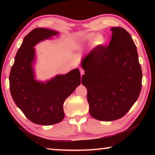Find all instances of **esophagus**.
<instances>
[{
    "label": "esophagus",
    "mask_w": 155,
    "mask_h": 155,
    "mask_svg": "<svg viewBox=\"0 0 155 155\" xmlns=\"http://www.w3.org/2000/svg\"><path fill=\"white\" fill-rule=\"evenodd\" d=\"M80 70V73H81V75L82 76L83 74H84V72H85V71H84V70L82 69V68H81V69L79 70Z\"/></svg>",
    "instance_id": "esophagus-1"
}]
</instances>
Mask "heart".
Returning <instances> with one entry per match:
<instances>
[{"instance_id": "obj_1", "label": "heart", "mask_w": 155, "mask_h": 155, "mask_svg": "<svg viewBox=\"0 0 155 155\" xmlns=\"http://www.w3.org/2000/svg\"><path fill=\"white\" fill-rule=\"evenodd\" d=\"M94 40V43L95 45L96 46H103L106 42V38L103 35H96L94 33H90V34H87V35H85L81 38V41L83 42H90L91 40Z\"/></svg>"}]
</instances>
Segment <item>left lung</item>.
<instances>
[{"instance_id": "obj_1", "label": "left lung", "mask_w": 155, "mask_h": 155, "mask_svg": "<svg viewBox=\"0 0 155 155\" xmlns=\"http://www.w3.org/2000/svg\"><path fill=\"white\" fill-rule=\"evenodd\" d=\"M111 30L109 45L97 46L82 61V83L87 90L90 114L101 121L127 114L142 85L137 48L130 35L121 27Z\"/></svg>"}]
</instances>
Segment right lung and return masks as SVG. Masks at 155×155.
<instances>
[{"label":"right lung","instance_id":"1","mask_svg":"<svg viewBox=\"0 0 155 155\" xmlns=\"http://www.w3.org/2000/svg\"><path fill=\"white\" fill-rule=\"evenodd\" d=\"M57 34L56 31L43 28L31 31L18 49L9 74L13 100L25 116L37 124L48 126L61 122L65 116L64 101L81 84L78 69L57 76L46 83L34 78L33 46Z\"/></svg>","mask_w":155,"mask_h":155}]
</instances>
